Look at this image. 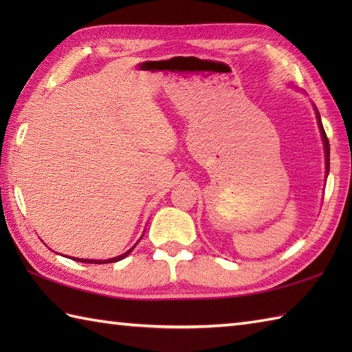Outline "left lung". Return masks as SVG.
I'll use <instances>...</instances> for the list:
<instances>
[{
    "instance_id": "left-lung-1",
    "label": "left lung",
    "mask_w": 352,
    "mask_h": 352,
    "mask_svg": "<svg viewBox=\"0 0 352 352\" xmlns=\"http://www.w3.org/2000/svg\"><path fill=\"white\" fill-rule=\"evenodd\" d=\"M316 118H318L319 130H320V134H322V140H324V146H325V163H327V174H328V170H330V144H328V138L325 134L324 125H322V121H320V115L318 110H316Z\"/></svg>"
}]
</instances>
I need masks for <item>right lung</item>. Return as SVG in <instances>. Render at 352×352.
<instances>
[{
  "mask_svg": "<svg viewBox=\"0 0 352 352\" xmlns=\"http://www.w3.org/2000/svg\"><path fill=\"white\" fill-rule=\"evenodd\" d=\"M134 248V246H133ZM133 248L130 251H126L125 254H122V256H118V257H113V258H109V260H87V258H76L72 257V260H77V261H83V263H115V261H119L122 260L124 257L129 256V254L133 251Z\"/></svg>",
  "mask_w": 352,
  "mask_h": 352,
  "instance_id": "1",
  "label": "right lung"
}]
</instances>
